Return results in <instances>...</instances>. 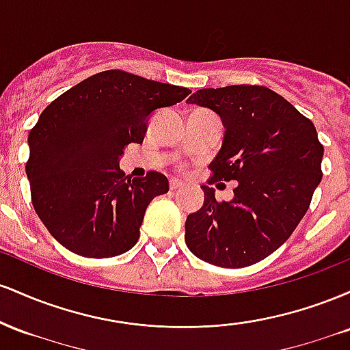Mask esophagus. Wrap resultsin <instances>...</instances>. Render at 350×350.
<instances>
[{
    "label": "esophagus",
    "instance_id": "34e87169",
    "mask_svg": "<svg viewBox=\"0 0 350 350\" xmlns=\"http://www.w3.org/2000/svg\"><path fill=\"white\" fill-rule=\"evenodd\" d=\"M179 187H183V180L172 178L170 180V189H171V191H176V189H179Z\"/></svg>",
    "mask_w": 350,
    "mask_h": 350
}]
</instances>
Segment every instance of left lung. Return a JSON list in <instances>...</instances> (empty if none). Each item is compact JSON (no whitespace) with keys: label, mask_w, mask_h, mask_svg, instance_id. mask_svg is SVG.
Returning a JSON list of instances; mask_svg holds the SVG:
<instances>
[{"label":"left lung","mask_w":350,"mask_h":350,"mask_svg":"<svg viewBox=\"0 0 350 350\" xmlns=\"http://www.w3.org/2000/svg\"><path fill=\"white\" fill-rule=\"evenodd\" d=\"M187 102L214 110L226 126L208 184L237 183L228 202L202 186L204 206L186 220L189 250L222 268L262 262L290 239L323 178L314 124L262 85L202 88Z\"/></svg>","instance_id":"8db88e82"}]
</instances>
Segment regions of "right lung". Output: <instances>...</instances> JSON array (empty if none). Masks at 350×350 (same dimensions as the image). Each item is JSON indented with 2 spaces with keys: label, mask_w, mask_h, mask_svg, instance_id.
Segmentation results:
<instances>
[{
  "label": "right lung",
  "mask_w": 350,
  "mask_h": 350,
  "mask_svg": "<svg viewBox=\"0 0 350 350\" xmlns=\"http://www.w3.org/2000/svg\"><path fill=\"white\" fill-rule=\"evenodd\" d=\"M189 94L186 87L113 69L82 80L46 107L27 138L26 174L34 211L62 247L108 258L138 242L144 211L170 184L158 171L130 179L118 158L126 144L143 143L152 111Z\"/></svg>",
  "instance_id": "obj_1"
}]
</instances>
